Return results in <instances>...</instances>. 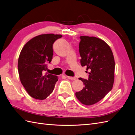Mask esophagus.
<instances>
[{"instance_id":"1","label":"esophagus","mask_w":135,"mask_h":135,"mask_svg":"<svg viewBox=\"0 0 135 135\" xmlns=\"http://www.w3.org/2000/svg\"><path fill=\"white\" fill-rule=\"evenodd\" d=\"M68 79H71V80H75L76 78L75 77H71V76H66Z\"/></svg>"}]
</instances>
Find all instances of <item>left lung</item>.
Wrapping results in <instances>:
<instances>
[{
  "label": "left lung",
  "instance_id": "obj_1",
  "mask_svg": "<svg viewBox=\"0 0 135 135\" xmlns=\"http://www.w3.org/2000/svg\"><path fill=\"white\" fill-rule=\"evenodd\" d=\"M79 53L82 67L89 70L88 80L79 78L84 87L76 92L82 104L91 105L98 103L111 91L114 82L115 63L110 47L104 41L94 36L80 37Z\"/></svg>",
  "mask_w": 135,
  "mask_h": 135
}]
</instances>
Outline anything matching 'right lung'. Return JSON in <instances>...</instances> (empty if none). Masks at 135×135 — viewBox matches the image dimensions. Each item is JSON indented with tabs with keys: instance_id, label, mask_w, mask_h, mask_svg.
<instances>
[{
	"instance_id": "add662e5",
	"label": "right lung",
	"mask_w": 135,
	"mask_h": 135,
	"mask_svg": "<svg viewBox=\"0 0 135 135\" xmlns=\"http://www.w3.org/2000/svg\"><path fill=\"white\" fill-rule=\"evenodd\" d=\"M61 35L42 34L29 40L20 52L18 67L19 78L28 94L34 99L44 100L54 91L58 77L43 75L53 56V44Z\"/></svg>"
}]
</instances>
